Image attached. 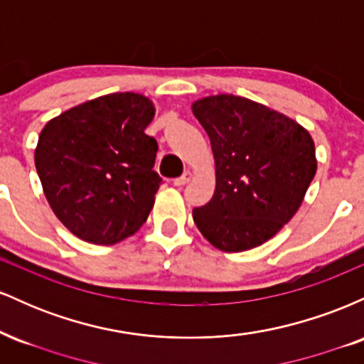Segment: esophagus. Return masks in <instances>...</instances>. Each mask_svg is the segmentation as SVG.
<instances>
[{
  "instance_id": "obj_1",
  "label": "esophagus",
  "mask_w": 364,
  "mask_h": 364,
  "mask_svg": "<svg viewBox=\"0 0 364 364\" xmlns=\"http://www.w3.org/2000/svg\"><path fill=\"white\" fill-rule=\"evenodd\" d=\"M190 179H191V171H185V173H183V176L176 178L173 183H174V186H185Z\"/></svg>"
}]
</instances>
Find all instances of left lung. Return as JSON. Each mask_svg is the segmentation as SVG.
I'll list each match as a JSON object with an SVG mask.
<instances>
[{
  "instance_id": "1",
  "label": "left lung",
  "mask_w": 364,
  "mask_h": 364,
  "mask_svg": "<svg viewBox=\"0 0 364 364\" xmlns=\"http://www.w3.org/2000/svg\"><path fill=\"white\" fill-rule=\"evenodd\" d=\"M191 111L210 139L215 162L214 196L193 210L196 228L220 252L257 248L294 217L315 178L310 132L232 94L207 95Z\"/></svg>"
}]
</instances>
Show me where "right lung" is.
I'll use <instances>...</instances> for the list:
<instances>
[{"instance_id":"add662e5","label":"right lung","mask_w":364,"mask_h":364,"mask_svg":"<svg viewBox=\"0 0 364 364\" xmlns=\"http://www.w3.org/2000/svg\"><path fill=\"white\" fill-rule=\"evenodd\" d=\"M156 114L135 92L101 95L46 123L34 152L49 207L87 243L116 245L147 220L162 179L157 141L145 135Z\"/></svg>"}]
</instances>
